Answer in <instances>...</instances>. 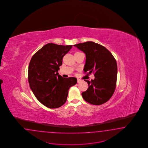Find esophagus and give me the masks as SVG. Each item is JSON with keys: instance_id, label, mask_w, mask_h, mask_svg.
Returning a JSON list of instances; mask_svg holds the SVG:
<instances>
[{"instance_id": "obj_1", "label": "esophagus", "mask_w": 148, "mask_h": 148, "mask_svg": "<svg viewBox=\"0 0 148 148\" xmlns=\"http://www.w3.org/2000/svg\"><path fill=\"white\" fill-rule=\"evenodd\" d=\"M77 81L78 83H79V82H80L81 81V80L79 79H77Z\"/></svg>"}]
</instances>
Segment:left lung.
I'll return each mask as SVG.
<instances>
[{
	"label": "left lung",
	"instance_id": "1",
	"mask_svg": "<svg viewBox=\"0 0 148 148\" xmlns=\"http://www.w3.org/2000/svg\"><path fill=\"white\" fill-rule=\"evenodd\" d=\"M86 54L85 73H94L95 79L85 80L88 88L82 93L86 101L99 105L111 98L116 87L117 64L111 53L105 47L88 41L74 45Z\"/></svg>",
	"mask_w": 148,
	"mask_h": 148
}]
</instances>
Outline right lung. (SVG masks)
<instances>
[{
	"instance_id": "right-lung-1",
	"label": "right lung",
	"mask_w": 148,
	"mask_h": 148,
	"mask_svg": "<svg viewBox=\"0 0 148 148\" xmlns=\"http://www.w3.org/2000/svg\"><path fill=\"white\" fill-rule=\"evenodd\" d=\"M72 47L48 43L30 60L28 69L30 87L37 100L47 108L62 106L67 100L68 90L77 83L75 77L64 79L58 73L63 56Z\"/></svg>"
}]
</instances>
